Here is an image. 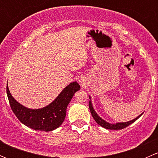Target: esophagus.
<instances>
[{
	"label": "esophagus",
	"instance_id": "obj_1",
	"mask_svg": "<svg viewBox=\"0 0 158 158\" xmlns=\"http://www.w3.org/2000/svg\"><path fill=\"white\" fill-rule=\"evenodd\" d=\"M79 82H80V83L82 84V81H81V80H79Z\"/></svg>",
	"mask_w": 158,
	"mask_h": 158
}]
</instances>
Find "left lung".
Segmentation results:
<instances>
[{
	"label": "left lung",
	"instance_id": "1",
	"mask_svg": "<svg viewBox=\"0 0 158 158\" xmlns=\"http://www.w3.org/2000/svg\"><path fill=\"white\" fill-rule=\"evenodd\" d=\"M89 99H90V101H89V109H90L91 114H92V117H93V118L95 119V121L97 122V124H98V125H99L100 126L103 127V128H105L106 129H110V130H120V129H123V128H126L127 126H128V125H130L131 124H132L133 122H135L137 119L141 117L143 114L142 113V114H141L140 115H138L137 118H135V119H133V120H131V121H129V122H117V123H115V124H111V123H109V122H107L106 121H105L104 119L100 117L98 114H97L96 111H95V109H94L93 106H92V101H91L90 95H89Z\"/></svg>",
	"mask_w": 158,
	"mask_h": 158
}]
</instances>
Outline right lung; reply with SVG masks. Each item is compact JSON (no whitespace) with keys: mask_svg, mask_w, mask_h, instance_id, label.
I'll return each mask as SVG.
<instances>
[{"mask_svg":"<svg viewBox=\"0 0 158 158\" xmlns=\"http://www.w3.org/2000/svg\"><path fill=\"white\" fill-rule=\"evenodd\" d=\"M80 85L76 81L65 87L58 96L48 106L37 109H28L19 103L7 85V95L14 114L21 123L33 130L51 131L63 124L66 114V108Z\"/></svg>","mask_w":158,"mask_h":158,"instance_id":"1","label":"right lung"}]
</instances>
